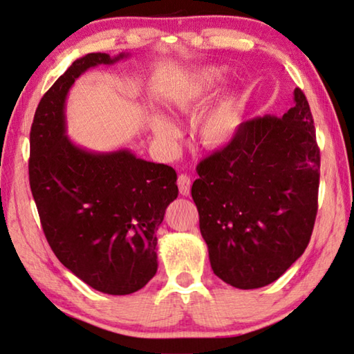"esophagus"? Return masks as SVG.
<instances>
[{
    "label": "esophagus",
    "mask_w": 354,
    "mask_h": 354,
    "mask_svg": "<svg viewBox=\"0 0 354 354\" xmlns=\"http://www.w3.org/2000/svg\"><path fill=\"white\" fill-rule=\"evenodd\" d=\"M177 185H178V191L182 196H189L191 192V178L186 174H180L177 178Z\"/></svg>",
    "instance_id": "1"
}]
</instances>
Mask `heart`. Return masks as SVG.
<instances>
[{"label":"heart","mask_w":354,"mask_h":354,"mask_svg":"<svg viewBox=\"0 0 354 354\" xmlns=\"http://www.w3.org/2000/svg\"><path fill=\"white\" fill-rule=\"evenodd\" d=\"M222 80L223 72L220 69H206L198 78L196 94H206L222 83ZM242 112L243 100L239 95H228L220 100L198 120L197 134L200 142L208 148H222L228 145L236 136ZM151 129L158 142L166 146L174 143L178 136L177 126L169 118L158 114L151 118Z\"/></svg>","instance_id":"1"}]
</instances>
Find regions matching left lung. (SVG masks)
<instances>
[{
  "mask_svg": "<svg viewBox=\"0 0 354 354\" xmlns=\"http://www.w3.org/2000/svg\"><path fill=\"white\" fill-rule=\"evenodd\" d=\"M319 171L315 122L299 88L282 118L246 120L197 165L191 194L217 277L260 288L304 254L317 214Z\"/></svg>",
  "mask_w": 354,
  "mask_h": 354,
  "instance_id": "obj_1",
  "label": "left lung"
}]
</instances>
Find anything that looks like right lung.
<instances>
[{
    "instance_id": "add662e5",
    "label": "right lung",
    "mask_w": 354,
    "mask_h": 354,
    "mask_svg": "<svg viewBox=\"0 0 354 354\" xmlns=\"http://www.w3.org/2000/svg\"><path fill=\"white\" fill-rule=\"evenodd\" d=\"M124 57L88 53L71 64L35 111L29 158L30 191L53 254L84 283L114 296L154 277L156 232L178 196L171 166L128 149L91 152L66 137L64 102L73 82Z\"/></svg>"
}]
</instances>
